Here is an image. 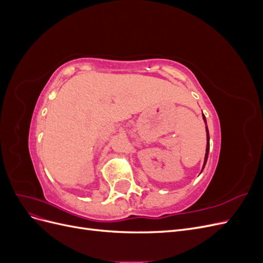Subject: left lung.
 I'll return each mask as SVG.
<instances>
[{
    "mask_svg": "<svg viewBox=\"0 0 263 263\" xmlns=\"http://www.w3.org/2000/svg\"><path fill=\"white\" fill-rule=\"evenodd\" d=\"M203 118L204 121L206 122V118L205 116L203 115ZM206 134H208V145H206V154H205V160H204V165L206 163V161H208V157H209V150H210V134H209V128L208 126H206ZM204 165H203V169H204Z\"/></svg>",
    "mask_w": 263,
    "mask_h": 263,
    "instance_id": "1",
    "label": "left lung"
}]
</instances>
